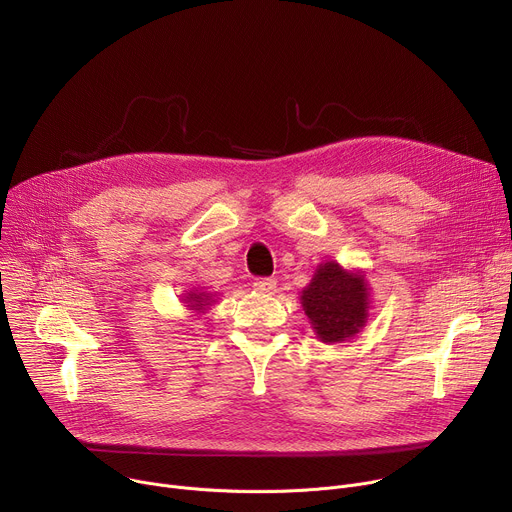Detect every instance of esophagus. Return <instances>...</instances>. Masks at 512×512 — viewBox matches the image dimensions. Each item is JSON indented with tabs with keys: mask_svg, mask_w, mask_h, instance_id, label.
<instances>
[{
	"mask_svg": "<svg viewBox=\"0 0 512 512\" xmlns=\"http://www.w3.org/2000/svg\"><path fill=\"white\" fill-rule=\"evenodd\" d=\"M253 286H255V290H257V292H263V294H274V292H276L278 282H276L274 278H257V280L253 282Z\"/></svg>",
	"mask_w": 512,
	"mask_h": 512,
	"instance_id": "34e87169",
	"label": "esophagus"
}]
</instances>
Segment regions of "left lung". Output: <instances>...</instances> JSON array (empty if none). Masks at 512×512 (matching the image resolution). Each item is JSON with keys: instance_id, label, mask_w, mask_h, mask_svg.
Segmentation results:
<instances>
[{"instance_id": "obj_1", "label": "left lung", "mask_w": 512, "mask_h": 512, "mask_svg": "<svg viewBox=\"0 0 512 512\" xmlns=\"http://www.w3.org/2000/svg\"><path fill=\"white\" fill-rule=\"evenodd\" d=\"M300 302L323 344L346 342L368 321L370 288L362 271H346L337 261H327L300 292Z\"/></svg>"}]
</instances>
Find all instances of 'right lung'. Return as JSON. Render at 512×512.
<instances>
[{"label":"right lung","mask_w":512,"mask_h":512,"mask_svg":"<svg viewBox=\"0 0 512 512\" xmlns=\"http://www.w3.org/2000/svg\"><path fill=\"white\" fill-rule=\"evenodd\" d=\"M189 306V311H195V313H203L208 309V306L212 304V296L206 294V292H187V296L183 298Z\"/></svg>","instance_id":"obj_1"}]
</instances>
